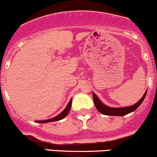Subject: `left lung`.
<instances>
[{
	"mask_svg": "<svg viewBox=\"0 0 157 157\" xmlns=\"http://www.w3.org/2000/svg\"><path fill=\"white\" fill-rule=\"evenodd\" d=\"M147 92V90H146L144 93V94L143 95V97L141 98V99L140 101H138L135 104L132 105V106H125V107H110V106H108L106 105H105L104 103H103L101 101V100L98 98L95 93L93 92V99H94V103L95 106H96L97 109L103 115H107V116H122L127 115L130 113L133 112L135 109H138L140 104H141L143 101L144 100L145 97H146Z\"/></svg>",
	"mask_w": 157,
	"mask_h": 157,
	"instance_id": "1",
	"label": "left lung"
}]
</instances>
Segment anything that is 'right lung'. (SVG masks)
Segmentation results:
<instances>
[{
    "mask_svg": "<svg viewBox=\"0 0 157 157\" xmlns=\"http://www.w3.org/2000/svg\"><path fill=\"white\" fill-rule=\"evenodd\" d=\"M72 98L70 99L69 101V103L67 106V107L63 109L62 113H60L59 115H57L56 116H55L54 118H51V119H47V120H38V121H35V122H38V123H47V122H55V121H58V120H60V119H64L66 116H67V114L69 113V111H70L71 109V106H72Z\"/></svg>",
    "mask_w": 157,
    "mask_h": 157,
    "instance_id": "obj_1",
    "label": "right lung"
}]
</instances>
